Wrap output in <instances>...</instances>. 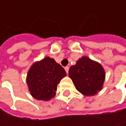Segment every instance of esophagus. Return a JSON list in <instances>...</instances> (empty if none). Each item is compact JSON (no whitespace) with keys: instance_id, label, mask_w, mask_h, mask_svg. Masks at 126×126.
<instances>
[{"instance_id":"34e87169","label":"esophagus","mask_w":126,"mask_h":126,"mask_svg":"<svg viewBox=\"0 0 126 126\" xmlns=\"http://www.w3.org/2000/svg\"><path fill=\"white\" fill-rule=\"evenodd\" d=\"M68 70H69V67H68V66L65 67V72H66L67 74L68 73Z\"/></svg>"}]
</instances>
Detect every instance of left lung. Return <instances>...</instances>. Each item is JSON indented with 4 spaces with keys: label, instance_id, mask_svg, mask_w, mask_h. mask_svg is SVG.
<instances>
[{
    "label": "left lung",
    "instance_id": "8db88e82",
    "mask_svg": "<svg viewBox=\"0 0 126 126\" xmlns=\"http://www.w3.org/2000/svg\"><path fill=\"white\" fill-rule=\"evenodd\" d=\"M76 89L85 95L96 94L101 90L105 72L102 66L87 57L79 58L68 71Z\"/></svg>",
    "mask_w": 126,
    "mask_h": 126
}]
</instances>
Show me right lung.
<instances>
[{
	"instance_id": "right-lung-1",
	"label": "right lung",
	"mask_w": 126,
	"mask_h": 126,
	"mask_svg": "<svg viewBox=\"0 0 126 126\" xmlns=\"http://www.w3.org/2000/svg\"><path fill=\"white\" fill-rule=\"evenodd\" d=\"M65 76L63 67L47 57L31 66L28 73L27 84L33 98L48 101L55 95L58 85Z\"/></svg>"
}]
</instances>
